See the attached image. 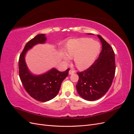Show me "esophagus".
Here are the masks:
<instances>
[{"mask_svg": "<svg viewBox=\"0 0 134 134\" xmlns=\"http://www.w3.org/2000/svg\"><path fill=\"white\" fill-rule=\"evenodd\" d=\"M74 72H75V71L73 70H70L69 71V74L70 75L72 74L73 73H74Z\"/></svg>", "mask_w": 134, "mask_h": 134, "instance_id": "1", "label": "esophagus"}]
</instances>
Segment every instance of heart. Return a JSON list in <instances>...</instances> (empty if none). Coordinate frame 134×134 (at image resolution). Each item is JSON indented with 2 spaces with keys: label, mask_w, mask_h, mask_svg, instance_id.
Wrapping results in <instances>:
<instances>
[{
  "label": "heart",
  "mask_w": 134,
  "mask_h": 134,
  "mask_svg": "<svg viewBox=\"0 0 134 134\" xmlns=\"http://www.w3.org/2000/svg\"><path fill=\"white\" fill-rule=\"evenodd\" d=\"M100 50V43L91 38L71 40L66 45V52L62 51V56L66 63L74 58L76 67L80 70H84L90 67L94 62Z\"/></svg>",
  "instance_id": "heart-1"
}]
</instances>
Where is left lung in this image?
<instances>
[{
  "label": "left lung",
  "instance_id": "obj_1",
  "mask_svg": "<svg viewBox=\"0 0 134 134\" xmlns=\"http://www.w3.org/2000/svg\"><path fill=\"white\" fill-rule=\"evenodd\" d=\"M97 36L102 44L99 57L87 69L77 72L79 76L76 85L77 92L83 99L90 101L98 99L107 92L111 86L116 70L113 48L100 35Z\"/></svg>",
  "mask_w": 134,
  "mask_h": 134
}]
</instances>
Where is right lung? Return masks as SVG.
Instances as JSON below:
<instances>
[{"mask_svg": "<svg viewBox=\"0 0 134 134\" xmlns=\"http://www.w3.org/2000/svg\"><path fill=\"white\" fill-rule=\"evenodd\" d=\"M45 34H39L28 41L19 59V75L23 86L31 97L40 102H46L55 97L59 92L63 81L68 75L69 69L59 71L52 68L41 75L32 74L27 66L25 55L27 51L38 43H44Z\"/></svg>", "mask_w": 134, "mask_h": 134, "instance_id": "obj_1", "label": "right lung"}]
</instances>
